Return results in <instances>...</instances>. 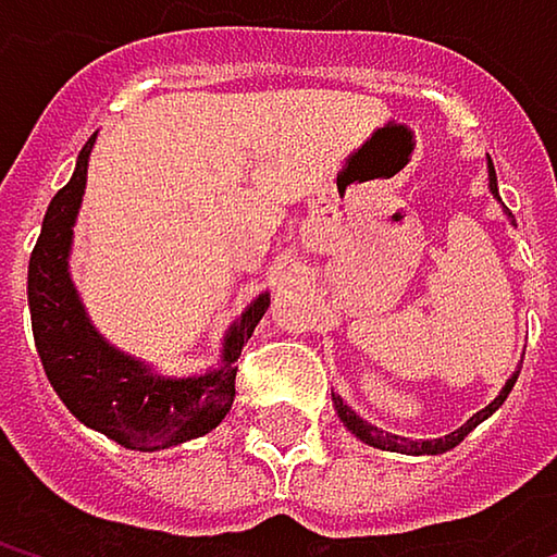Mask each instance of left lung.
Returning a JSON list of instances; mask_svg holds the SVG:
<instances>
[{
    "label": "left lung",
    "instance_id": "left-lung-1",
    "mask_svg": "<svg viewBox=\"0 0 557 557\" xmlns=\"http://www.w3.org/2000/svg\"><path fill=\"white\" fill-rule=\"evenodd\" d=\"M487 186H491V193H494V199H500V189H497V170H494V161L487 158ZM506 212V209H503ZM509 215V222L516 225V219H512V212H506ZM516 377L519 374H512L506 384H503V389L481 409V412H474L461 429H455V432H448L445 438H419V442H409V438H403V435H393V432H384V429H377V425H371L368 419H361L338 393H332V403H335V412H338V419L348 425V432L351 435H358L364 445H374V448H381V451H399V455H442V451H451L471 429H478L487 416H494L497 409L503 406V399L509 396V389H512V384H516Z\"/></svg>",
    "mask_w": 557,
    "mask_h": 557
}]
</instances>
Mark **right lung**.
Segmentation results:
<instances>
[{"label":"right lung","mask_w":557,"mask_h":557,"mask_svg":"<svg viewBox=\"0 0 557 557\" xmlns=\"http://www.w3.org/2000/svg\"><path fill=\"white\" fill-rule=\"evenodd\" d=\"M96 135L83 145L70 183L57 193L28 261V306L45 374L63 406L89 429L132 451H161L212 432L235 399V361L271 306L258 293L228 325L219 368L168 377L148 361L125 355L92 325L70 277L73 225L86 193V170Z\"/></svg>","instance_id":"obj_1"}]
</instances>
